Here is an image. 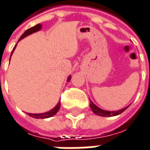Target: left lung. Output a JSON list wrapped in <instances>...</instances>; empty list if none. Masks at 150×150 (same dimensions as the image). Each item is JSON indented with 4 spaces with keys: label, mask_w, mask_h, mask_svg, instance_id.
<instances>
[{
    "label": "left lung",
    "mask_w": 150,
    "mask_h": 150,
    "mask_svg": "<svg viewBox=\"0 0 150 150\" xmlns=\"http://www.w3.org/2000/svg\"><path fill=\"white\" fill-rule=\"evenodd\" d=\"M129 105H128V106H129ZM128 106L123 108L122 110H117V111H108V110H102V109H100L99 107H97V105L94 104L92 100H90V107L92 109V110L93 111V113L97 115H100V116H103V117H111V116H115V115H120V114L122 113L125 110H127V109L128 108Z\"/></svg>",
    "instance_id": "1"
}]
</instances>
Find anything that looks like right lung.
<instances>
[{"label":"right lung","mask_w":150,"mask_h":150,"mask_svg":"<svg viewBox=\"0 0 150 150\" xmlns=\"http://www.w3.org/2000/svg\"><path fill=\"white\" fill-rule=\"evenodd\" d=\"M40 29H41V24H37V25H35L34 27L29 28V29H28L27 31L24 32L23 35H21V37L19 38L18 40L23 39L24 37H26V36H28V35H31V34L34 33L35 31H38L39 30H40ZM15 47H16V45L14 46L13 51H12V53H13V50L15 49ZM12 53H11V55H12ZM9 60H10V59H9ZM70 79H71V76L68 77L67 81H70ZM60 105L61 103L60 101H59L57 104V105L53 108V109H52L51 110H50V111L46 112V113H43V114H30V113H28V115H29V116L32 117V118H35V119H47V118H50V117H52V116H53L54 115H56L57 113V111L59 110V109H60Z\"/></svg>","instance_id":"1"}]
</instances>
